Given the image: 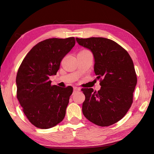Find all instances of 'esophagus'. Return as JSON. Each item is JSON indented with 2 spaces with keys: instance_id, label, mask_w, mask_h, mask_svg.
<instances>
[{
  "instance_id": "34e87169",
  "label": "esophagus",
  "mask_w": 154,
  "mask_h": 154,
  "mask_svg": "<svg viewBox=\"0 0 154 154\" xmlns=\"http://www.w3.org/2000/svg\"><path fill=\"white\" fill-rule=\"evenodd\" d=\"M81 90V88L79 87H74V91H80Z\"/></svg>"
}]
</instances>
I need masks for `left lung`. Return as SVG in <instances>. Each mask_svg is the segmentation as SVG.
Returning a JSON list of instances; mask_svg holds the SVG:
<instances>
[{
	"label": "left lung",
	"instance_id": "1",
	"mask_svg": "<svg viewBox=\"0 0 154 154\" xmlns=\"http://www.w3.org/2000/svg\"><path fill=\"white\" fill-rule=\"evenodd\" d=\"M92 51L94 71L100 79L98 92L82 89L85 99L82 112L89 121L101 127L113 125L124 117L133 103L137 78L133 60L124 48L102 37L76 38Z\"/></svg>",
	"mask_w": 154,
	"mask_h": 154
}]
</instances>
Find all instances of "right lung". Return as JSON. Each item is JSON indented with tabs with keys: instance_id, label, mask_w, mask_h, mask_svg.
Instances as JSON below:
<instances>
[{
	"instance_id": "right-lung-1",
	"label": "right lung",
	"mask_w": 154,
	"mask_h": 154,
	"mask_svg": "<svg viewBox=\"0 0 154 154\" xmlns=\"http://www.w3.org/2000/svg\"><path fill=\"white\" fill-rule=\"evenodd\" d=\"M75 45L74 37L49 38L36 44L22 61L16 76L17 98L32 125L49 129L64 119L73 88L51 85L63 57Z\"/></svg>"
}]
</instances>
